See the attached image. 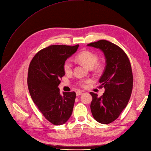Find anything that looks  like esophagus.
<instances>
[{
  "mask_svg": "<svg viewBox=\"0 0 151 151\" xmlns=\"http://www.w3.org/2000/svg\"><path fill=\"white\" fill-rule=\"evenodd\" d=\"M82 93H83V92H82V91H77V92H76V95H77V96H79V95H82Z\"/></svg>",
  "mask_w": 151,
  "mask_h": 151,
  "instance_id": "34e87169",
  "label": "esophagus"
}]
</instances>
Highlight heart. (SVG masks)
<instances>
[{
    "mask_svg": "<svg viewBox=\"0 0 151 151\" xmlns=\"http://www.w3.org/2000/svg\"><path fill=\"white\" fill-rule=\"evenodd\" d=\"M76 59L78 61L82 63L87 68L91 69L94 68L96 70L100 69V65L97 64L99 61V58L95 53L88 51H84L79 52L76 56ZM72 63L70 59H67L64 63L63 70L66 74H70L72 72ZM88 81H86L84 82H82L81 85L83 86L84 83H87Z\"/></svg>",
    "mask_w": 151,
    "mask_h": 151,
    "instance_id": "heart-1",
    "label": "heart"
}]
</instances>
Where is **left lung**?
<instances>
[{"mask_svg": "<svg viewBox=\"0 0 151 151\" xmlns=\"http://www.w3.org/2000/svg\"><path fill=\"white\" fill-rule=\"evenodd\" d=\"M103 52L106 66L99 82L105 88L103 95L90 92V104L93 117L101 124L114 121L126 108L132 89L133 77L129 60L119 46L106 40H100L87 45Z\"/></svg>", "mask_w": 151, "mask_h": 151, "instance_id": "obj_1", "label": "left lung"}]
</instances>
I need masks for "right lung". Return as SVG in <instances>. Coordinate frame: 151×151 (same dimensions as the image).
<instances>
[{"label": "right lung", "mask_w": 151, "mask_h": 151, "mask_svg": "<svg viewBox=\"0 0 151 151\" xmlns=\"http://www.w3.org/2000/svg\"><path fill=\"white\" fill-rule=\"evenodd\" d=\"M74 46L52 45L41 50L32 59L28 73L31 97L46 119L61 125L70 117L75 102V92L60 94V79L65 75L64 63L77 51Z\"/></svg>", "instance_id": "right-lung-1"}]
</instances>
